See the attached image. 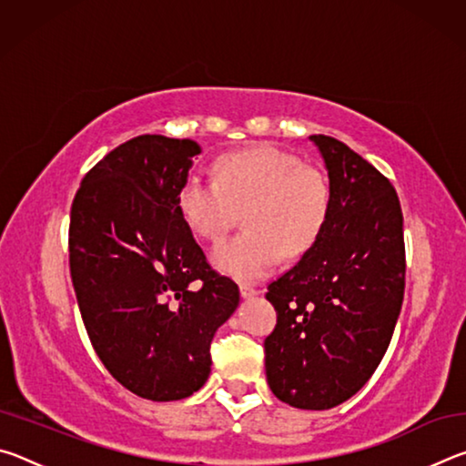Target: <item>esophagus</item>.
I'll list each match as a JSON object with an SVG mask.
<instances>
[{
	"mask_svg": "<svg viewBox=\"0 0 466 466\" xmlns=\"http://www.w3.org/2000/svg\"><path fill=\"white\" fill-rule=\"evenodd\" d=\"M240 296L242 298H255V296H258V289L244 283V286H240Z\"/></svg>",
	"mask_w": 466,
	"mask_h": 466,
	"instance_id": "1",
	"label": "esophagus"
}]
</instances>
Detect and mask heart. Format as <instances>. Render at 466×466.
Returning a JSON list of instances; mask_svg holds the SVG:
<instances>
[{
	"label": "heart",
	"instance_id": "b5f03b06",
	"mask_svg": "<svg viewBox=\"0 0 466 466\" xmlns=\"http://www.w3.org/2000/svg\"><path fill=\"white\" fill-rule=\"evenodd\" d=\"M177 208L197 238L216 242L242 214L244 232L218 244L214 265L240 281L265 278L281 255H304L330 211V187L319 168L271 146L226 154L216 180L191 172L180 185Z\"/></svg>",
	"mask_w": 466,
	"mask_h": 466
}]
</instances>
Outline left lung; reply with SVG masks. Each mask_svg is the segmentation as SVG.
<instances>
[{
    "label": "left lung",
    "instance_id": "1",
    "mask_svg": "<svg viewBox=\"0 0 466 466\" xmlns=\"http://www.w3.org/2000/svg\"><path fill=\"white\" fill-rule=\"evenodd\" d=\"M330 211L319 240L267 288L278 325L265 339L269 389L322 411L364 386L384 358L405 294L403 211L390 180L329 136Z\"/></svg>",
    "mask_w": 466,
    "mask_h": 466
}]
</instances>
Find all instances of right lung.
<instances>
[{"label":"right lung","mask_w":466,"mask_h":466,"mask_svg":"<svg viewBox=\"0 0 466 466\" xmlns=\"http://www.w3.org/2000/svg\"><path fill=\"white\" fill-rule=\"evenodd\" d=\"M201 147L139 136L84 177L69 219V271L94 351L149 400L191 397L209 345L238 309V286L211 269L177 208Z\"/></svg>","instance_id":"add662e5"}]
</instances>
